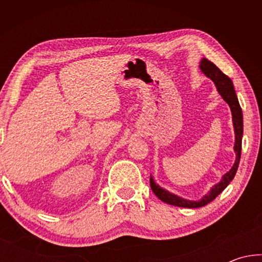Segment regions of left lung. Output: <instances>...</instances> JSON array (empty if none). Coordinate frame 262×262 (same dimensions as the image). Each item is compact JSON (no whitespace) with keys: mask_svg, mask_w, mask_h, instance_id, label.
<instances>
[{"mask_svg":"<svg viewBox=\"0 0 262 262\" xmlns=\"http://www.w3.org/2000/svg\"><path fill=\"white\" fill-rule=\"evenodd\" d=\"M200 68L202 72L205 73L206 76H208L210 79L214 81L217 90H219L220 95L222 96V98L227 101L230 106V108H231L234 134H236V143H234L236 162H234L231 170L227 172V173L223 176L221 183L215 185L214 187L211 188L210 192L207 195H205V196H203L201 200H199V201H188V200H185V199L177 196V195H174V194L168 193L167 190L161 188L158 185L155 184L154 179L150 177V187H151L155 195H156L159 200H162L163 202L168 203V205H172V206H177V207L200 208V207L206 206L209 202H211L217 196V195L223 192L225 187H227V186L230 184V181L234 178V174H236V172L238 170L239 161H241L242 137H243V112H242L241 105H239L236 91H234V89H233L232 81L227 76V75L222 73L221 70L217 68L211 61L207 60L206 57H203V59L201 60Z\"/></svg>","mask_w":262,"mask_h":262,"instance_id":"left-lung-1","label":"left lung"}]
</instances>
